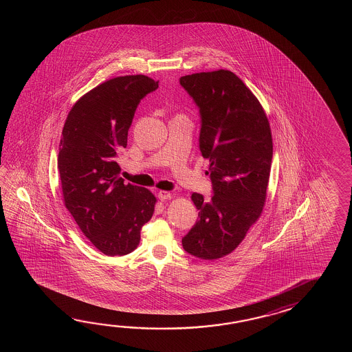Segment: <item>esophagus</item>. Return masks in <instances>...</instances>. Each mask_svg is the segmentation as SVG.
I'll use <instances>...</instances> for the list:
<instances>
[{"instance_id":"esophagus-1","label":"esophagus","mask_w":352,"mask_h":352,"mask_svg":"<svg viewBox=\"0 0 352 352\" xmlns=\"http://www.w3.org/2000/svg\"><path fill=\"white\" fill-rule=\"evenodd\" d=\"M157 197L158 200H161V201H167V200L171 199V194L167 192V191H160L157 194Z\"/></svg>"}]
</instances>
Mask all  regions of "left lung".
Masks as SVG:
<instances>
[{
	"instance_id": "8db88e82",
	"label": "left lung",
	"mask_w": 352,
	"mask_h": 352,
	"mask_svg": "<svg viewBox=\"0 0 352 352\" xmlns=\"http://www.w3.org/2000/svg\"><path fill=\"white\" fill-rule=\"evenodd\" d=\"M197 105L199 147L210 161L212 197L194 192L199 220L182 238L188 254L206 261L232 253L262 214L273 142L259 100L236 75L220 69L179 78Z\"/></svg>"
}]
</instances>
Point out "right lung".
<instances>
[{
  "label": "right lung",
  "instance_id": "add662e5",
  "mask_svg": "<svg viewBox=\"0 0 352 352\" xmlns=\"http://www.w3.org/2000/svg\"><path fill=\"white\" fill-rule=\"evenodd\" d=\"M158 88L146 75H126L99 84L67 114L58 168L65 206L103 254L133 252L156 197L144 187L124 185L116 162L127 146L128 129L141 99Z\"/></svg>",
  "mask_w": 352,
  "mask_h": 352
}]
</instances>
